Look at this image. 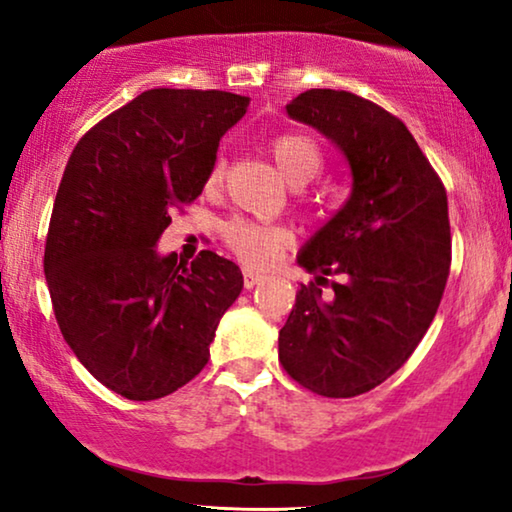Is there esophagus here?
Listing matches in <instances>:
<instances>
[{"instance_id":"34e87169","label":"esophagus","mask_w":512,"mask_h":512,"mask_svg":"<svg viewBox=\"0 0 512 512\" xmlns=\"http://www.w3.org/2000/svg\"><path fill=\"white\" fill-rule=\"evenodd\" d=\"M263 279H265V275H261V272H254V270L244 268V286H247V289H254V286L261 284Z\"/></svg>"}]
</instances>
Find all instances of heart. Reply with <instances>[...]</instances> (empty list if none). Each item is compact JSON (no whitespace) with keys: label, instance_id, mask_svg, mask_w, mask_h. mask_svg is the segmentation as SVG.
<instances>
[{"label":"heart","instance_id":"heart-1","mask_svg":"<svg viewBox=\"0 0 512 512\" xmlns=\"http://www.w3.org/2000/svg\"><path fill=\"white\" fill-rule=\"evenodd\" d=\"M268 149L279 170L293 186L307 184L317 177L321 165H324L319 144L303 132H282V135L270 139ZM223 174H226V163H223V158H216L207 172V188H219ZM221 240L249 268H265V265L275 263L279 254L289 247L291 233L279 223L235 216L221 226Z\"/></svg>","mask_w":512,"mask_h":512}]
</instances>
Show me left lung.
<instances>
[{"instance_id": "8db88e82", "label": "left lung", "mask_w": 512, "mask_h": 512, "mask_svg": "<svg viewBox=\"0 0 512 512\" xmlns=\"http://www.w3.org/2000/svg\"><path fill=\"white\" fill-rule=\"evenodd\" d=\"M286 111L340 146L354 186L300 251L317 277L279 331V363L314 394L352 398L394 375L436 317L452 263L447 193L401 118L375 102L312 88Z\"/></svg>"}]
</instances>
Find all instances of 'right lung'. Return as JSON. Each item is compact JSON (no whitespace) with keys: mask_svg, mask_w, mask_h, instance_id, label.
I'll return each instance as SVG.
<instances>
[{"mask_svg":"<svg viewBox=\"0 0 512 512\" xmlns=\"http://www.w3.org/2000/svg\"><path fill=\"white\" fill-rule=\"evenodd\" d=\"M247 107L226 90H146L93 125L62 174L44 251L55 319L88 373L130 401L191 382L242 291L228 258L205 249L186 265L156 242Z\"/></svg>","mask_w":512,"mask_h":512,"instance_id":"right-lung-1","label":"right lung"}]
</instances>
